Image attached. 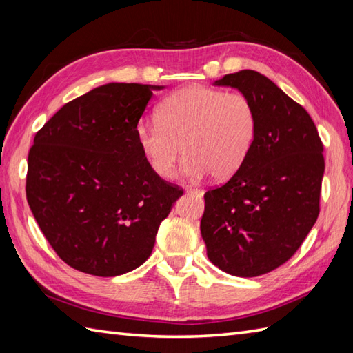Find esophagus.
<instances>
[{
    "label": "esophagus",
    "mask_w": 353,
    "mask_h": 353,
    "mask_svg": "<svg viewBox=\"0 0 353 353\" xmlns=\"http://www.w3.org/2000/svg\"><path fill=\"white\" fill-rule=\"evenodd\" d=\"M186 192H191V194H199V196H203V190H200V188H194V186H190V188L186 190Z\"/></svg>",
    "instance_id": "34e87169"
}]
</instances>
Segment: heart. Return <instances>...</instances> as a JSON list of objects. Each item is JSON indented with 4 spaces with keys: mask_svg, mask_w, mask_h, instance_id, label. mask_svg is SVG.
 Here are the masks:
<instances>
[{
    "mask_svg": "<svg viewBox=\"0 0 353 353\" xmlns=\"http://www.w3.org/2000/svg\"><path fill=\"white\" fill-rule=\"evenodd\" d=\"M258 134L253 101L241 92L190 86L165 99L154 123H139L137 139L147 163L157 176H174L183 152L190 177L208 172L226 181L243 168Z\"/></svg>",
    "mask_w": 353,
    "mask_h": 353,
    "instance_id": "b5f03b06",
    "label": "heart"
}]
</instances>
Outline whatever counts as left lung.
I'll return each instance as SVG.
<instances>
[{
	"label": "left lung",
	"mask_w": 353,
	"mask_h": 353,
	"mask_svg": "<svg viewBox=\"0 0 353 353\" xmlns=\"http://www.w3.org/2000/svg\"><path fill=\"white\" fill-rule=\"evenodd\" d=\"M215 85L249 97L258 134L243 168L205 194L201 238L214 265L254 277L285 264L317 221L323 144L308 112L262 74L243 70Z\"/></svg>",
	"instance_id": "left-lung-1"
}]
</instances>
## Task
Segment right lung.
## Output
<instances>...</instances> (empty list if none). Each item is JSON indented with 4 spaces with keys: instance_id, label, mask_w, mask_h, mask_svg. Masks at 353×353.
<instances>
[{
    "instance_id": "1",
    "label": "right lung",
    "mask_w": 353,
    "mask_h": 353,
    "mask_svg": "<svg viewBox=\"0 0 353 353\" xmlns=\"http://www.w3.org/2000/svg\"><path fill=\"white\" fill-rule=\"evenodd\" d=\"M109 83L66 103L28 152L27 201L57 256L88 274L129 273L148 259L183 190L150 168L137 127L156 89Z\"/></svg>"
}]
</instances>
